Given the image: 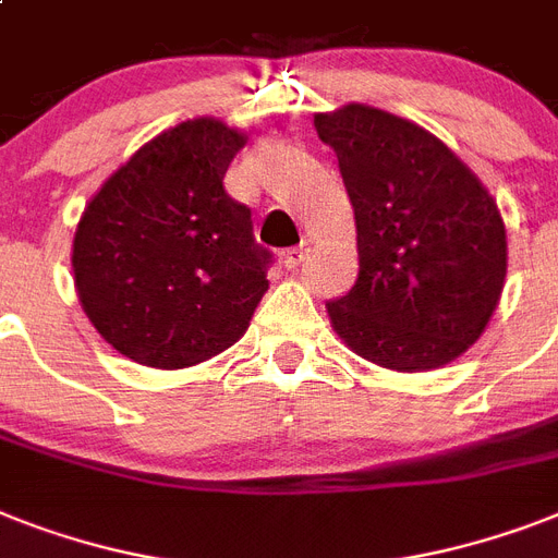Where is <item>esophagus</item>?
Returning a JSON list of instances; mask_svg holds the SVG:
<instances>
[{"instance_id": "esophagus-1", "label": "esophagus", "mask_w": 558, "mask_h": 558, "mask_svg": "<svg viewBox=\"0 0 558 558\" xmlns=\"http://www.w3.org/2000/svg\"><path fill=\"white\" fill-rule=\"evenodd\" d=\"M306 252H310V243H301V246L287 248V252L280 255V260H283V266H287V269H294V266L303 264V257H306Z\"/></svg>"}]
</instances>
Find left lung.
Instances as JSON below:
<instances>
[{
	"label": "left lung",
	"mask_w": 558,
	"mask_h": 558,
	"mask_svg": "<svg viewBox=\"0 0 558 558\" xmlns=\"http://www.w3.org/2000/svg\"><path fill=\"white\" fill-rule=\"evenodd\" d=\"M355 208V287L326 303L335 332L398 373L478 341L507 271L505 223L464 162L415 122L369 106L315 117Z\"/></svg>",
	"instance_id": "obj_1"
}]
</instances>
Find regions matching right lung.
<instances>
[{
	"label": "right lung",
	"mask_w": 558,
	"mask_h": 558,
	"mask_svg": "<svg viewBox=\"0 0 558 558\" xmlns=\"http://www.w3.org/2000/svg\"><path fill=\"white\" fill-rule=\"evenodd\" d=\"M243 134L189 120L140 148L76 226L85 315L117 352L160 369L229 350L269 289V248L223 177Z\"/></svg>",
	"instance_id": "1"
}]
</instances>
